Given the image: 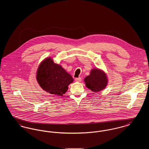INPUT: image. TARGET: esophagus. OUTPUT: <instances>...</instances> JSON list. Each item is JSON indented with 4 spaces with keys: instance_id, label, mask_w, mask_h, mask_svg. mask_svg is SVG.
I'll return each mask as SVG.
<instances>
[{
    "instance_id": "obj_1",
    "label": "esophagus",
    "mask_w": 149,
    "mask_h": 149,
    "mask_svg": "<svg viewBox=\"0 0 149 149\" xmlns=\"http://www.w3.org/2000/svg\"><path fill=\"white\" fill-rule=\"evenodd\" d=\"M75 81H76L80 82V81H81V78H80V77H79V78H75Z\"/></svg>"
}]
</instances>
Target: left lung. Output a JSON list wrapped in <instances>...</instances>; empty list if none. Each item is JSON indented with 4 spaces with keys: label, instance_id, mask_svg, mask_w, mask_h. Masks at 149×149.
<instances>
[{
    "label": "left lung",
    "instance_id": "obj_1",
    "mask_svg": "<svg viewBox=\"0 0 149 149\" xmlns=\"http://www.w3.org/2000/svg\"><path fill=\"white\" fill-rule=\"evenodd\" d=\"M107 81L106 74L98 69L92 70L90 75L84 79L86 86L94 92H98L104 89Z\"/></svg>",
    "mask_w": 149,
    "mask_h": 149
}]
</instances>
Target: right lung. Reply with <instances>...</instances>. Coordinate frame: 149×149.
<instances>
[{
	"label": "right lung",
	"instance_id": "obj_1",
	"mask_svg": "<svg viewBox=\"0 0 149 149\" xmlns=\"http://www.w3.org/2000/svg\"><path fill=\"white\" fill-rule=\"evenodd\" d=\"M36 78L44 91L57 95H63L66 92L68 85L74 81L71 75L51 58L45 59L40 64Z\"/></svg>",
	"mask_w": 149,
	"mask_h": 149
}]
</instances>
